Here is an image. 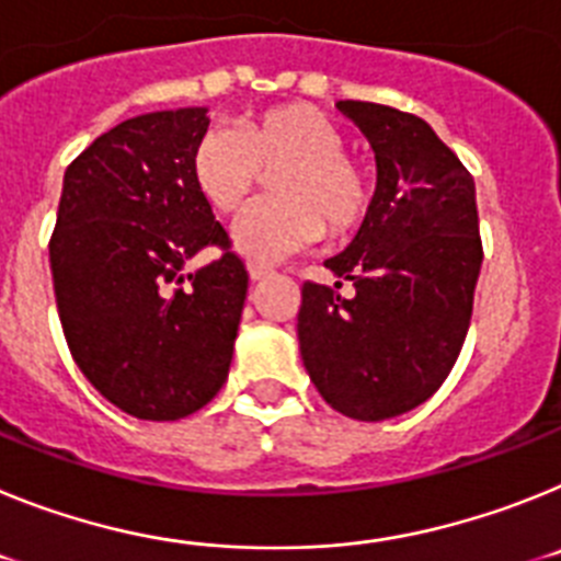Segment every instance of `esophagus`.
<instances>
[{"label": "esophagus", "mask_w": 561, "mask_h": 561, "mask_svg": "<svg viewBox=\"0 0 561 561\" xmlns=\"http://www.w3.org/2000/svg\"><path fill=\"white\" fill-rule=\"evenodd\" d=\"M247 270H250V277H252V280H264V277H270V275H272V266L257 264V261H252V264L247 266Z\"/></svg>", "instance_id": "34e87169"}]
</instances>
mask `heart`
Wrapping results in <instances>:
<instances>
[{
    "label": "heart",
    "instance_id": "b5f03b06",
    "mask_svg": "<svg viewBox=\"0 0 561 561\" xmlns=\"http://www.w3.org/2000/svg\"><path fill=\"white\" fill-rule=\"evenodd\" d=\"M345 151V137L309 103H277L250 114L238 128H210L191 157V180L221 216L247 207L261 173H272V199L236 225L238 252L272 261L329 232L348 236L368 216V171Z\"/></svg>",
    "mask_w": 561,
    "mask_h": 561
}]
</instances>
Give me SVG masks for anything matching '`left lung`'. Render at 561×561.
Masks as SVG:
<instances>
[{
    "mask_svg": "<svg viewBox=\"0 0 561 561\" xmlns=\"http://www.w3.org/2000/svg\"><path fill=\"white\" fill-rule=\"evenodd\" d=\"M376 153V193L359 232L304 284L300 356L331 408L385 421L427 401L453 370L472 320L483 244L474 180L415 114L340 101ZM342 279L357 295L335 291Z\"/></svg>",
    "mask_w": 561,
    "mask_h": 561,
    "instance_id": "8db88e82",
    "label": "left lung"
}]
</instances>
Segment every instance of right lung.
I'll return each mask as SVG.
<instances>
[{"mask_svg": "<svg viewBox=\"0 0 561 561\" xmlns=\"http://www.w3.org/2000/svg\"><path fill=\"white\" fill-rule=\"evenodd\" d=\"M207 108L123 121L69 162L49 270L69 354L114 408L142 421L196 413L227 381L244 261L191 180ZM205 245L222 257L185 276Z\"/></svg>", "mask_w": 561, "mask_h": 561, "instance_id": "1", "label": "right lung"}]
</instances>
